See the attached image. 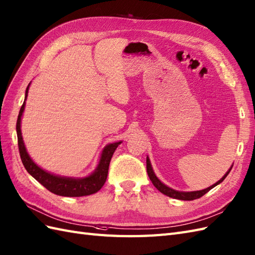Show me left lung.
<instances>
[{
    "label": "left lung",
    "instance_id": "obj_1",
    "mask_svg": "<svg viewBox=\"0 0 255 255\" xmlns=\"http://www.w3.org/2000/svg\"><path fill=\"white\" fill-rule=\"evenodd\" d=\"M233 168V165L231 166V168L228 169V171L222 177L217 183H214L213 185L209 186L207 188H205V190H201V191H194V192H181V191H175L173 190V188L167 186L166 184L162 183V182L156 177V174L153 170L152 168V165H151V161H149V158L146 157V171H147V174H148V178L149 180L152 181V183L154 184V186L157 188V190L162 193L166 196H169V197L171 198H175V199H180V200H194V199H197V198H200L201 196H204L206 193H208L210 190H212V188L214 186L219 185L220 183H222L223 182V180L227 177V174L230 173L231 169Z\"/></svg>",
    "mask_w": 255,
    "mask_h": 255
}]
</instances>
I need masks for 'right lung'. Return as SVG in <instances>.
<instances>
[{
    "label": "right lung",
    "mask_w": 255,
    "mask_h": 255,
    "mask_svg": "<svg viewBox=\"0 0 255 255\" xmlns=\"http://www.w3.org/2000/svg\"><path fill=\"white\" fill-rule=\"evenodd\" d=\"M30 84L28 85L27 89H25L24 101L20 109V112H19L16 125L19 153H20L21 161L25 170L37 182H40L44 187H46L49 192L56 195L64 196V197H81V196H88L97 193L103 186V184L106 183L111 158H112L115 149L121 144L122 141L110 143V144L103 147L99 162H98L95 171L91 172L89 175H86V177H63V175H57L46 171L45 169L36 165L33 159L30 157V155L27 152V148H25L21 134V117L24 111L25 100H27L28 97Z\"/></svg>",
    "instance_id": "right-lung-1"
}]
</instances>
